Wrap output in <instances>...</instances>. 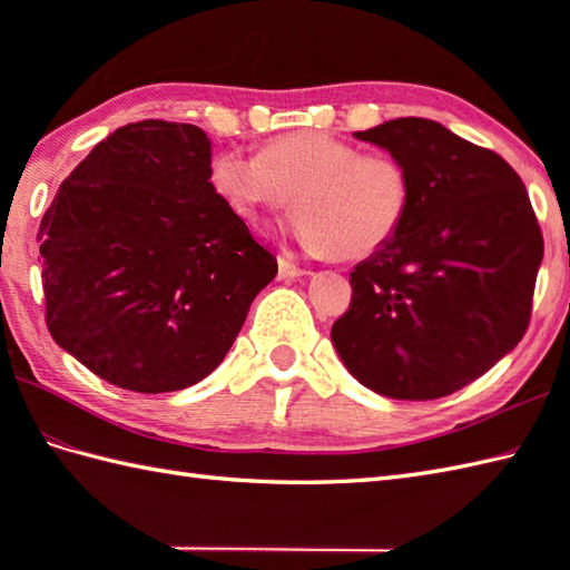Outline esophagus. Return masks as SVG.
Masks as SVG:
<instances>
[{
  "label": "esophagus",
  "instance_id": "1",
  "mask_svg": "<svg viewBox=\"0 0 570 570\" xmlns=\"http://www.w3.org/2000/svg\"><path fill=\"white\" fill-rule=\"evenodd\" d=\"M304 274H308V272L301 269V266H296L288 254H278V278H296V276H304Z\"/></svg>",
  "mask_w": 570,
  "mask_h": 570
}]
</instances>
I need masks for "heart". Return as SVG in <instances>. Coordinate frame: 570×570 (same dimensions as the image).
<instances>
[{"label":"heart","instance_id":"b5f03b06","mask_svg":"<svg viewBox=\"0 0 570 570\" xmlns=\"http://www.w3.org/2000/svg\"><path fill=\"white\" fill-rule=\"evenodd\" d=\"M208 184L247 223L264 213L301 210L288 233L308 254L357 262L392 245L411 208L409 168L390 154H362L325 131H292L257 156L215 154Z\"/></svg>","mask_w":570,"mask_h":570}]
</instances>
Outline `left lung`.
<instances>
[{"mask_svg": "<svg viewBox=\"0 0 570 570\" xmlns=\"http://www.w3.org/2000/svg\"><path fill=\"white\" fill-rule=\"evenodd\" d=\"M409 168L411 208L392 245L350 274L333 323L350 374L392 399L463 390L522 341L543 237L527 188L500 154L423 117L367 131Z\"/></svg>", "mask_w": 570, "mask_h": 570, "instance_id": "obj_1", "label": "left lung"}]
</instances>
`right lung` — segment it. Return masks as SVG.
Returning <instances> with one entry per match:
<instances>
[{"label":"right lung","mask_w":570,"mask_h":570,"mask_svg":"<svg viewBox=\"0 0 570 570\" xmlns=\"http://www.w3.org/2000/svg\"><path fill=\"white\" fill-rule=\"evenodd\" d=\"M210 159L196 125L131 122L85 156L41 220L48 333L122 390L208 377L276 276L274 254L213 193Z\"/></svg>","instance_id":"right-lung-1"}]
</instances>
